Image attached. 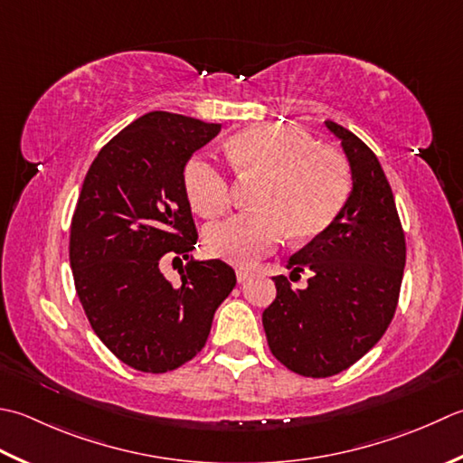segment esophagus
Instances as JSON below:
<instances>
[{
	"mask_svg": "<svg viewBox=\"0 0 463 463\" xmlns=\"http://www.w3.org/2000/svg\"><path fill=\"white\" fill-rule=\"evenodd\" d=\"M250 275H252V273H250L249 269H242V267L237 269V280H239V283H244V280H247Z\"/></svg>",
	"mask_w": 463,
	"mask_h": 463,
	"instance_id": "1",
	"label": "esophagus"
}]
</instances>
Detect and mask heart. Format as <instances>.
Listing matches in <instances>:
<instances>
[{
    "mask_svg": "<svg viewBox=\"0 0 463 463\" xmlns=\"http://www.w3.org/2000/svg\"><path fill=\"white\" fill-rule=\"evenodd\" d=\"M231 165L241 175H255L262 184L259 211L237 214L206 231V247L234 265H252L283 241H309L337 219L351 193L345 158L317 146L309 134L291 126H260L234 134L226 144ZM190 206L216 219L231 203L229 180L211 160L196 156L184 168Z\"/></svg>",
    "mask_w": 463,
    "mask_h": 463,
    "instance_id": "1",
    "label": "heart"
}]
</instances>
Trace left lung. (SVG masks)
Returning a JSON list of instances; mask_svg holds the SVG:
<instances>
[{"label":"left lung","mask_w":463,"mask_h":463,"mask_svg":"<svg viewBox=\"0 0 463 463\" xmlns=\"http://www.w3.org/2000/svg\"><path fill=\"white\" fill-rule=\"evenodd\" d=\"M351 170V193L327 229L287 260L311 270L305 288L275 277L277 298L262 313L273 355L298 375L329 377L351 367L393 319L405 267V237L385 172L355 134L331 120Z\"/></svg>","instance_id":"left-lung-1"}]
</instances>
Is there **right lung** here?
<instances>
[{"label": "right lung", "instance_id": "add662e5", "mask_svg": "<svg viewBox=\"0 0 463 463\" xmlns=\"http://www.w3.org/2000/svg\"><path fill=\"white\" fill-rule=\"evenodd\" d=\"M221 124L148 112L98 152L70 231V265L90 325L114 355L166 373L204 347L214 311L237 285L219 259L198 260L184 168ZM166 251L189 259L181 283L161 275Z\"/></svg>", "mask_w": 463, "mask_h": 463}]
</instances>
